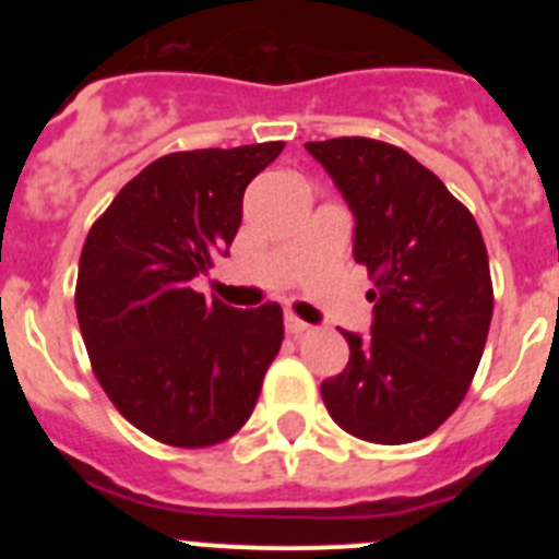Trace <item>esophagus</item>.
Wrapping results in <instances>:
<instances>
[{
    "mask_svg": "<svg viewBox=\"0 0 559 559\" xmlns=\"http://www.w3.org/2000/svg\"><path fill=\"white\" fill-rule=\"evenodd\" d=\"M308 330H310V324H305L302 319H299V316L285 313V333H288V335H302V333H308Z\"/></svg>",
    "mask_w": 559,
    "mask_h": 559,
    "instance_id": "1",
    "label": "esophagus"
}]
</instances>
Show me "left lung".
Returning a JSON list of instances; mask_svg holds the SVG:
<instances>
[{"label":"left lung","instance_id":"8db88e82","mask_svg":"<svg viewBox=\"0 0 559 559\" xmlns=\"http://www.w3.org/2000/svg\"><path fill=\"white\" fill-rule=\"evenodd\" d=\"M355 212V260L374 288L372 338L344 333L347 369L322 383L335 426L372 445L437 431L464 400L492 319L487 246L437 173L367 136L308 142Z\"/></svg>","mask_w":559,"mask_h":559}]
</instances>
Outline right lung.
Listing matches in <instances>:
<instances>
[{"instance_id": "right-lung-1", "label": "right lung", "mask_w": 559, "mask_h": 559, "mask_svg": "<svg viewBox=\"0 0 559 559\" xmlns=\"http://www.w3.org/2000/svg\"><path fill=\"white\" fill-rule=\"evenodd\" d=\"M285 142L167 153L88 229L75 310L114 408L173 448H210L246 426L283 347V308H226L190 288L243 221V192Z\"/></svg>"}]
</instances>
